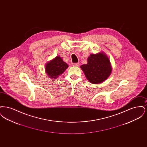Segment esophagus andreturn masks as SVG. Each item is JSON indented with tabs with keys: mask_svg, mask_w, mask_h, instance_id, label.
<instances>
[{
	"mask_svg": "<svg viewBox=\"0 0 147 147\" xmlns=\"http://www.w3.org/2000/svg\"><path fill=\"white\" fill-rule=\"evenodd\" d=\"M72 65H73V66H75V67H79V64L78 63H73Z\"/></svg>",
	"mask_w": 147,
	"mask_h": 147,
	"instance_id": "34e87169",
	"label": "esophagus"
}]
</instances>
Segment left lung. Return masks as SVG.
Returning a JSON list of instances; mask_svg holds the SVG:
<instances>
[{
    "mask_svg": "<svg viewBox=\"0 0 147 147\" xmlns=\"http://www.w3.org/2000/svg\"><path fill=\"white\" fill-rule=\"evenodd\" d=\"M87 79L92 84H99L110 76L111 67L110 61L102 53L91 54L88 63L80 66Z\"/></svg>",
    "mask_w": 147,
    "mask_h": 147,
    "instance_id": "1",
    "label": "left lung"
}]
</instances>
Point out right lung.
<instances>
[{"label": "right lung", "mask_w": 147, "mask_h": 147, "mask_svg": "<svg viewBox=\"0 0 147 147\" xmlns=\"http://www.w3.org/2000/svg\"><path fill=\"white\" fill-rule=\"evenodd\" d=\"M68 67L67 64L63 62L62 58L57 56L46 65V71L49 77L57 78L62 74Z\"/></svg>", "instance_id": "obj_1"}]
</instances>
